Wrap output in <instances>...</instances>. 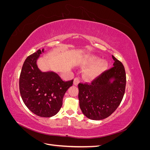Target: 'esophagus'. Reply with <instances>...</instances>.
Returning <instances> with one entry per match:
<instances>
[{"mask_svg": "<svg viewBox=\"0 0 150 150\" xmlns=\"http://www.w3.org/2000/svg\"><path fill=\"white\" fill-rule=\"evenodd\" d=\"M79 82H80L79 79L78 78H74V79L73 84H74V85H75V86H78V84L79 83Z\"/></svg>", "mask_w": 150, "mask_h": 150, "instance_id": "1", "label": "esophagus"}]
</instances>
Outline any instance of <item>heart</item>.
I'll list each match as a JSON object with an SVG mask.
<instances>
[{"label": "heart", "instance_id": "b5f03b06", "mask_svg": "<svg viewBox=\"0 0 150 150\" xmlns=\"http://www.w3.org/2000/svg\"><path fill=\"white\" fill-rule=\"evenodd\" d=\"M86 64L91 65L84 70V78L88 79H94L100 76L108 66L106 61H101V58L97 56L90 55L86 58Z\"/></svg>", "mask_w": 150, "mask_h": 150}]
</instances>
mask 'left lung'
Wrapping results in <instances>:
<instances>
[{
	"label": "left lung",
	"instance_id": "obj_1",
	"mask_svg": "<svg viewBox=\"0 0 150 150\" xmlns=\"http://www.w3.org/2000/svg\"><path fill=\"white\" fill-rule=\"evenodd\" d=\"M112 57L114 67L104 72L91 84H78L79 107L90 120H101L110 116L124 96L126 83L125 67Z\"/></svg>",
	"mask_w": 150,
	"mask_h": 150
}]
</instances>
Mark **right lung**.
<instances>
[{
    "label": "right lung",
    "instance_id": "add662e5",
    "mask_svg": "<svg viewBox=\"0 0 150 150\" xmlns=\"http://www.w3.org/2000/svg\"><path fill=\"white\" fill-rule=\"evenodd\" d=\"M44 49H39L26 58L19 78V90L25 105L34 114L49 117L56 115L62 105V99L73 80L63 81L53 71L42 72L37 61Z\"/></svg>",
    "mask_w": 150,
    "mask_h": 150
}]
</instances>
